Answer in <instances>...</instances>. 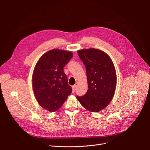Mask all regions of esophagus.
<instances>
[{
  "instance_id": "34e87169",
  "label": "esophagus",
  "mask_w": 150,
  "mask_h": 150,
  "mask_svg": "<svg viewBox=\"0 0 150 150\" xmlns=\"http://www.w3.org/2000/svg\"><path fill=\"white\" fill-rule=\"evenodd\" d=\"M76 90V85H74V86L72 87V91H73V93H75Z\"/></svg>"
}]
</instances>
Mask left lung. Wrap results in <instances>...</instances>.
Returning <instances> with one entry per match:
<instances>
[{
  "label": "left lung",
  "instance_id": "1",
  "mask_svg": "<svg viewBox=\"0 0 150 150\" xmlns=\"http://www.w3.org/2000/svg\"><path fill=\"white\" fill-rule=\"evenodd\" d=\"M78 54L86 68L88 89L76 98L87 110L99 112L110 103L115 92L116 74L113 62L98 49L80 50Z\"/></svg>",
  "mask_w": 150,
  "mask_h": 150
}]
</instances>
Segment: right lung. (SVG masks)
I'll return each mask as SVG.
<instances>
[{
    "mask_svg": "<svg viewBox=\"0 0 150 150\" xmlns=\"http://www.w3.org/2000/svg\"><path fill=\"white\" fill-rule=\"evenodd\" d=\"M72 57L71 52L54 49L42 55L34 68L33 87L35 97L40 105L50 112L59 110L72 93L63 68Z\"/></svg>",
    "mask_w": 150,
    "mask_h": 150,
    "instance_id": "obj_1",
    "label": "right lung"
}]
</instances>
